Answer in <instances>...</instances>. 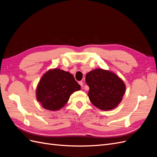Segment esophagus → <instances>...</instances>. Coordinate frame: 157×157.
<instances>
[{
	"mask_svg": "<svg viewBox=\"0 0 157 157\" xmlns=\"http://www.w3.org/2000/svg\"><path fill=\"white\" fill-rule=\"evenodd\" d=\"M78 84L80 85V86H81L82 88H83V85H84L83 84H84V83H83V82H82V81H80V82H78Z\"/></svg>",
	"mask_w": 157,
	"mask_h": 157,
	"instance_id": "esophagus-1",
	"label": "esophagus"
}]
</instances>
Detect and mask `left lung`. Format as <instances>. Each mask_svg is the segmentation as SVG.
<instances>
[{"mask_svg": "<svg viewBox=\"0 0 157 157\" xmlns=\"http://www.w3.org/2000/svg\"><path fill=\"white\" fill-rule=\"evenodd\" d=\"M90 88L88 96L94 106L103 111L111 110L118 106L124 96V82L112 72L96 69L86 75Z\"/></svg>", "mask_w": 157, "mask_h": 157, "instance_id": "8db88e82", "label": "left lung"}]
</instances>
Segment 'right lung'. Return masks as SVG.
I'll list each match as a JSON object with an SVG mask.
<instances>
[{"label":"right lung","mask_w":157,"mask_h":157,"mask_svg":"<svg viewBox=\"0 0 157 157\" xmlns=\"http://www.w3.org/2000/svg\"><path fill=\"white\" fill-rule=\"evenodd\" d=\"M79 90L80 86L72 74L54 69L41 78L36 88V99L44 109L57 111L67 103L71 94Z\"/></svg>","instance_id":"obj_1"}]
</instances>
